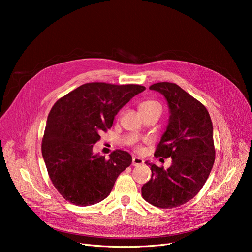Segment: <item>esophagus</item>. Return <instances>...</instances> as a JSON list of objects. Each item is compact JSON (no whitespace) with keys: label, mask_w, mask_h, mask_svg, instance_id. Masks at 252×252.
<instances>
[{"label":"esophagus","mask_w":252,"mask_h":252,"mask_svg":"<svg viewBox=\"0 0 252 252\" xmlns=\"http://www.w3.org/2000/svg\"><path fill=\"white\" fill-rule=\"evenodd\" d=\"M144 163V160L140 157H133V161H131V165L133 166H139Z\"/></svg>","instance_id":"1"}]
</instances>
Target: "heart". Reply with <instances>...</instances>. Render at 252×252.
<instances>
[{
	"label": "heart",
	"instance_id": "heart-1",
	"mask_svg": "<svg viewBox=\"0 0 252 252\" xmlns=\"http://www.w3.org/2000/svg\"><path fill=\"white\" fill-rule=\"evenodd\" d=\"M139 108H140V111H147V110H152V109H160L161 110V105L154 100H146V101H143L139 105Z\"/></svg>",
	"mask_w": 252,
	"mask_h": 252
}]
</instances>
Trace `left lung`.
Instances as JSON below:
<instances>
[{
  "label": "left lung",
  "instance_id": "obj_1",
  "mask_svg": "<svg viewBox=\"0 0 252 252\" xmlns=\"http://www.w3.org/2000/svg\"><path fill=\"white\" fill-rule=\"evenodd\" d=\"M165 98L169 118L155 156L171 158L164 169L146 161L152 176L142 187L150 204L174 208L188 202L201 190L213 168L216 150L213 123L205 106L173 83H157L149 88Z\"/></svg>",
  "mask_w": 252,
  "mask_h": 252
}]
</instances>
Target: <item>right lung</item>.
I'll list each match as a JSON object with an SVG mask.
<instances>
[{
    "label": "right lung",
    "instance_id": "1",
    "mask_svg": "<svg viewBox=\"0 0 252 252\" xmlns=\"http://www.w3.org/2000/svg\"><path fill=\"white\" fill-rule=\"evenodd\" d=\"M139 85L89 83L53 106L42 143L49 177L65 200L78 206L107 197L117 177L131 163L130 154L115 150L106 160L93 152L100 134L112 126L115 115L143 92Z\"/></svg>",
    "mask_w": 252,
    "mask_h": 252
}]
</instances>
